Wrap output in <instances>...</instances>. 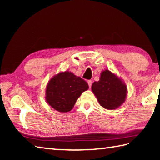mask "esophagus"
<instances>
[{"mask_svg":"<svg viewBox=\"0 0 160 160\" xmlns=\"http://www.w3.org/2000/svg\"><path fill=\"white\" fill-rule=\"evenodd\" d=\"M88 85H89V88H91L92 87V80H88Z\"/></svg>","mask_w":160,"mask_h":160,"instance_id":"34e87169","label":"esophagus"}]
</instances>
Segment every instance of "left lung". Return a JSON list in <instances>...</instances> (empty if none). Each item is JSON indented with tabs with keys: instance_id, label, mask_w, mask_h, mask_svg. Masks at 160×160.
<instances>
[{
	"instance_id": "left-lung-1",
	"label": "left lung",
	"mask_w": 160,
	"mask_h": 160,
	"mask_svg": "<svg viewBox=\"0 0 160 160\" xmlns=\"http://www.w3.org/2000/svg\"><path fill=\"white\" fill-rule=\"evenodd\" d=\"M92 90L100 105L107 109H114L121 106L127 93L125 84L109 70L102 72L98 82H93Z\"/></svg>"
}]
</instances>
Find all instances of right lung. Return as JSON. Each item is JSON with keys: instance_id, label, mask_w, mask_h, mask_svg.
<instances>
[{"instance_id": "1", "label": "right lung", "mask_w": 160, "mask_h": 160, "mask_svg": "<svg viewBox=\"0 0 160 160\" xmlns=\"http://www.w3.org/2000/svg\"><path fill=\"white\" fill-rule=\"evenodd\" d=\"M88 88L85 80L75 76L72 72H61L48 83L46 99L54 109L68 112L72 109L78 97Z\"/></svg>"}]
</instances>
